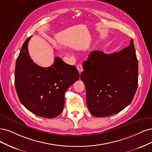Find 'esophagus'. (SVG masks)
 I'll return each instance as SVG.
<instances>
[{"instance_id":"esophagus-1","label":"esophagus","mask_w":152,"mask_h":152,"mask_svg":"<svg viewBox=\"0 0 152 152\" xmlns=\"http://www.w3.org/2000/svg\"><path fill=\"white\" fill-rule=\"evenodd\" d=\"M77 71H79V72L80 73H81L82 71H83V66H82V65L81 64H78L77 66Z\"/></svg>"}]
</instances>
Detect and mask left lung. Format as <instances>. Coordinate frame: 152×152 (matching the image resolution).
Returning <instances> with one entry per match:
<instances>
[{
    "label": "left lung",
    "instance_id": "obj_1",
    "mask_svg": "<svg viewBox=\"0 0 152 152\" xmlns=\"http://www.w3.org/2000/svg\"><path fill=\"white\" fill-rule=\"evenodd\" d=\"M83 66L84 71L80 78L86 90L88 108L93 115L110 116L131 104L138 79L133 40L128 47L110 54L92 51Z\"/></svg>",
    "mask_w": 152,
    "mask_h": 152
}]
</instances>
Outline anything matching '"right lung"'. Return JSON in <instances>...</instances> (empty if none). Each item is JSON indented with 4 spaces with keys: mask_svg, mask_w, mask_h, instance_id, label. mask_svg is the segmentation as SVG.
<instances>
[{
    "mask_svg": "<svg viewBox=\"0 0 152 152\" xmlns=\"http://www.w3.org/2000/svg\"><path fill=\"white\" fill-rule=\"evenodd\" d=\"M31 36L26 39L17 58L15 88L19 100L34 114L46 118L59 115L64 105V95L73 83L79 80L76 66L68 65L60 57L48 67L34 63L28 50Z\"/></svg>",
    "mask_w": 152,
    "mask_h": 152,
    "instance_id": "obj_1",
    "label": "right lung"
}]
</instances>
